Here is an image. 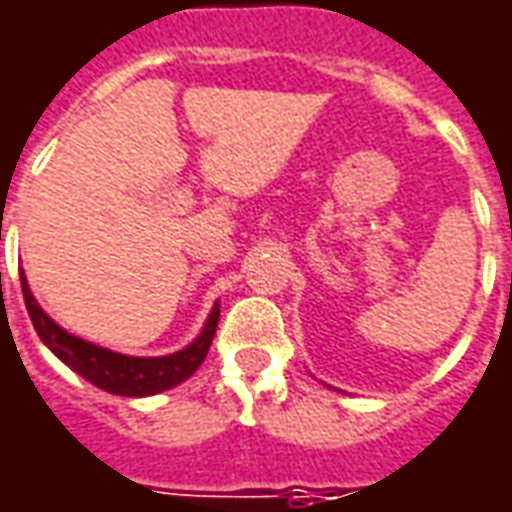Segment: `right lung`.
I'll list each match as a JSON object with an SVG mask.
<instances>
[{
	"instance_id": "add662e5",
	"label": "right lung",
	"mask_w": 512,
	"mask_h": 512,
	"mask_svg": "<svg viewBox=\"0 0 512 512\" xmlns=\"http://www.w3.org/2000/svg\"><path fill=\"white\" fill-rule=\"evenodd\" d=\"M21 293H24V305H27V313L32 318V327L41 335V341L71 371H77L80 377L94 382L96 388L116 393V396H152V393L169 391L174 385L188 380L196 368L202 366L207 349L213 343V335H216V327H219V302H216L213 313L205 321V330L199 332V338L191 346L166 357H130L102 349L96 343L82 341L63 327H57L55 321L41 310V305L35 302L24 274H21Z\"/></svg>"
}]
</instances>
